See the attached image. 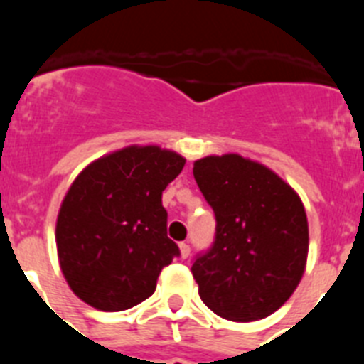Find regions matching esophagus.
Segmentation results:
<instances>
[{"instance_id": "esophagus-1", "label": "esophagus", "mask_w": 364, "mask_h": 364, "mask_svg": "<svg viewBox=\"0 0 364 364\" xmlns=\"http://www.w3.org/2000/svg\"><path fill=\"white\" fill-rule=\"evenodd\" d=\"M178 247H180V255H182V259H188V257L191 255V247H189L188 242H180Z\"/></svg>"}]
</instances>
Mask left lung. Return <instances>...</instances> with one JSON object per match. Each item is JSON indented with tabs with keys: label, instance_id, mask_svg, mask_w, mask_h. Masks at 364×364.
Here are the masks:
<instances>
[{
	"label": "left lung",
	"instance_id": "left-lung-1",
	"mask_svg": "<svg viewBox=\"0 0 364 364\" xmlns=\"http://www.w3.org/2000/svg\"><path fill=\"white\" fill-rule=\"evenodd\" d=\"M193 176L217 220L211 246L193 259L200 299L224 319H264L304 273L308 220L301 198L268 167L239 154L197 160Z\"/></svg>",
	"mask_w": 364,
	"mask_h": 364
}]
</instances>
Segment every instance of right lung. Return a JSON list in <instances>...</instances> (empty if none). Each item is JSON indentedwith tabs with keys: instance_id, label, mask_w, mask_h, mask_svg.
Segmentation results:
<instances>
[{
	"instance_id": "right-lung-1",
	"label": "right lung",
	"mask_w": 364,
	"mask_h": 364,
	"mask_svg": "<svg viewBox=\"0 0 364 364\" xmlns=\"http://www.w3.org/2000/svg\"><path fill=\"white\" fill-rule=\"evenodd\" d=\"M186 160L156 146L125 147L87 166L58 215L60 266L70 290L104 311L151 297L180 250L167 237L162 191Z\"/></svg>"
}]
</instances>
